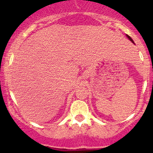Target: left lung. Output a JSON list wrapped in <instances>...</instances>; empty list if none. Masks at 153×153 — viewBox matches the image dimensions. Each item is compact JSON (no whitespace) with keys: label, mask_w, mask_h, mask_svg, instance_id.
I'll use <instances>...</instances> for the list:
<instances>
[{"label":"left lung","mask_w":153,"mask_h":153,"mask_svg":"<svg viewBox=\"0 0 153 153\" xmlns=\"http://www.w3.org/2000/svg\"><path fill=\"white\" fill-rule=\"evenodd\" d=\"M126 37H127V38H129V40H130V41H132V43H133V44H135V43H134V41H132V38H130V37H129V35H126Z\"/></svg>","instance_id":"8db88e82"}]
</instances>
